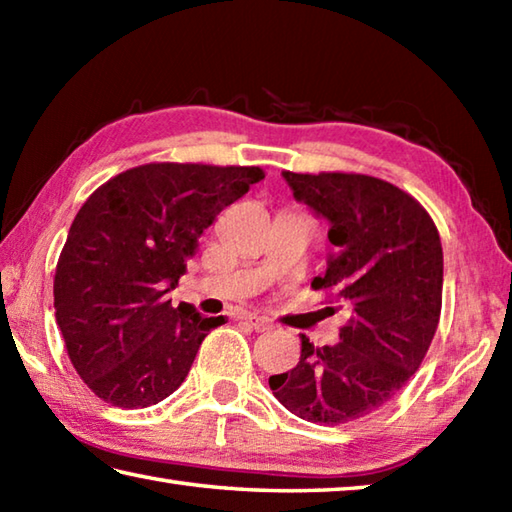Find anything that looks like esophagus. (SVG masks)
I'll list each match as a JSON object with an SVG mask.
<instances>
[{
    "mask_svg": "<svg viewBox=\"0 0 512 512\" xmlns=\"http://www.w3.org/2000/svg\"><path fill=\"white\" fill-rule=\"evenodd\" d=\"M246 323L255 329V332H268V329H273V323L268 318H262V316H253V314H248L246 318Z\"/></svg>",
    "mask_w": 512,
    "mask_h": 512,
    "instance_id": "obj_1",
    "label": "esophagus"
}]
</instances>
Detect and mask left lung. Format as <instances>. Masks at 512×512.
I'll list each match as a JSON object with an SVG mask.
<instances>
[{"mask_svg": "<svg viewBox=\"0 0 512 512\" xmlns=\"http://www.w3.org/2000/svg\"><path fill=\"white\" fill-rule=\"evenodd\" d=\"M296 201L329 221L336 246L323 289L348 314L341 341L305 334L296 368L268 379L284 409L314 424L366 418L402 391L427 354L443 307V246L411 194L363 173L282 171ZM332 309L334 307H327Z\"/></svg>", "mask_w": 512, "mask_h": 512, "instance_id": "1", "label": "left lung"}]
</instances>
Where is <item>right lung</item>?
Returning a JSON list of instances; mask_svg holds the SVG:
<instances>
[{
	"mask_svg": "<svg viewBox=\"0 0 512 512\" xmlns=\"http://www.w3.org/2000/svg\"><path fill=\"white\" fill-rule=\"evenodd\" d=\"M262 178L259 167L151 162L83 203L56 264L54 307L69 361L103 402L146 409L183 384L225 318L171 307L167 291L216 214Z\"/></svg>",
	"mask_w": 512,
	"mask_h": 512,
	"instance_id": "1",
	"label": "right lung"
}]
</instances>
